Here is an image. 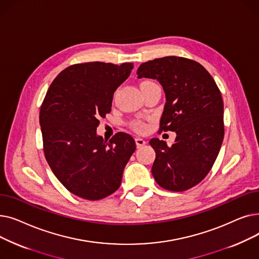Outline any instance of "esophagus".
Returning <instances> with one entry per match:
<instances>
[{"mask_svg":"<svg viewBox=\"0 0 259 259\" xmlns=\"http://www.w3.org/2000/svg\"><path fill=\"white\" fill-rule=\"evenodd\" d=\"M135 143H137V147L138 148H141V147H143L146 144V141L144 139L137 138V139H135Z\"/></svg>","mask_w":259,"mask_h":259,"instance_id":"esophagus-1","label":"esophagus"}]
</instances>
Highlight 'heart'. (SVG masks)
Instances as JSON below:
<instances>
[{"mask_svg": "<svg viewBox=\"0 0 259 259\" xmlns=\"http://www.w3.org/2000/svg\"><path fill=\"white\" fill-rule=\"evenodd\" d=\"M151 83H153V81H151V80H145V81H143V83H142L141 87L144 86V85H147V84H151ZM131 127H132L135 131L142 132V131L145 130L146 125H145L144 121L139 120V119H135V120H132V121H131Z\"/></svg>", "mask_w": 259, "mask_h": 259, "instance_id": "heart-1", "label": "heart"}]
</instances>
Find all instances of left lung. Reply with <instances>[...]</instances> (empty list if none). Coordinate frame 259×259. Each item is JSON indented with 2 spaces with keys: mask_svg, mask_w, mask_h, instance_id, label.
Returning a JSON list of instances; mask_svg holds the SVG:
<instances>
[{
  "mask_svg": "<svg viewBox=\"0 0 259 259\" xmlns=\"http://www.w3.org/2000/svg\"><path fill=\"white\" fill-rule=\"evenodd\" d=\"M138 77L157 79L166 93L159 130L175 131V143L152 139L155 182L166 190L186 191L210 172L225 135L224 102L211 74L199 63L165 57L143 63Z\"/></svg>",
  "mask_w": 259,
  "mask_h": 259,
  "instance_id": "obj_1",
  "label": "left lung"
}]
</instances>
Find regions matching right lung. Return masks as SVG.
Listing matches in <instances>:
<instances>
[{
    "mask_svg": "<svg viewBox=\"0 0 259 259\" xmlns=\"http://www.w3.org/2000/svg\"><path fill=\"white\" fill-rule=\"evenodd\" d=\"M132 68V63L71 65L53 79L40 106L46 160L78 197L99 200L114 193L137 149L130 134L118 132L109 142L97 135L100 118L110 113L113 93Z\"/></svg>",
    "mask_w": 259,
    "mask_h": 259,
    "instance_id": "add662e5",
    "label": "right lung"
}]
</instances>
